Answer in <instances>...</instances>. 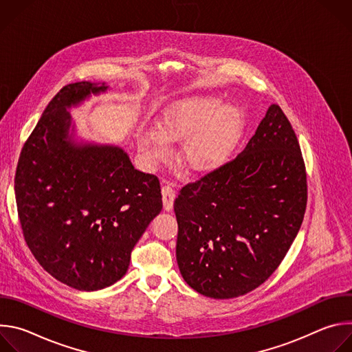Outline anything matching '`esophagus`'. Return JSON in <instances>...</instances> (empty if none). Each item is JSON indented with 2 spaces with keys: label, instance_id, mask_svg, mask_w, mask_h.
<instances>
[{
  "label": "esophagus",
  "instance_id": "esophagus-1",
  "mask_svg": "<svg viewBox=\"0 0 352 352\" xmlns=\"http://www.w3.org/2000/svg\"><path fill=\"white\" fill-rule=\"evenodd\" d=\"M162 195H163V206L164 210L170 212L174 206V199H175V190L170 184L163 185L162 188Z\"/></svg>",
  "mask_w": 352,
  "mask_h": 352
}]
</instances>
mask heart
I'll use <instances>...</instances> for the list:
<instances>
[{
  "instance_id": "b5f03b06",
  "label": "heart",
  "mask_w": 352,
  "mask_h": 352,
  "mask_svg": "<svg viewBox=\"0 0 352 352\" xmlns=\"http://www.w3.org/2000/svg\"><path fill=\"white\" fill-rule=\"evenodd\" d=\"M155 129H142L138 150L148 166H157L170 153V143H181L179 159L192 173H209L223 166L243 131L242 111L217 97L184 98L168 106Z\"/></svg>"
}]
</instances>
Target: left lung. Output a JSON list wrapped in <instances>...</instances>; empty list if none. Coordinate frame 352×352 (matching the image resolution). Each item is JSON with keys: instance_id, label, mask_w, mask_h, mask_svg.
Listing matches in <instances>:
<instances>
[{"instance_id": "obj_1", "label": "left lung", "mask_w": 352, "mask_h": 352, "mask_svg": "<svg viewBox=\"0 0 352 352\" xmlns=\"http://www.w3.org/2000/svg\"><path fill=\"white\" fill-rule=\"evenodd\" d=\"M307 197L296 135L272 104L232 162L185 185L175 199L177 263L186 284L214 299L258 288L288 252Z\"/></svg>"}]
</instances>
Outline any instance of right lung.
<instances>
[{"mask_svg":"<svg viewBox=\"0 0 352 352\" xmlns=\"http://www.w3.org/2000/svg\"><path fill=\"white\" fill-rule=\"evenodd\" d=\"M107 83L64 86L26 140L15 196L25 241L40 266L79 291L117 283L163 209L157 177L135 170L125 150L76 135L69 110Z\"/></svg>","mask_w":352,"mask_h":352,"instance_id":"1","label":"right lung"}]
</instances>
